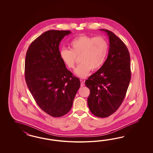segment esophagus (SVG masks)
Segmentation results:
<instances>
[{"mask_svg":"<svg viewBox=\"0 0 153 153\" xmlns=\"http://www.w3.org/2000/svg\"><path fill=\"white\" fill-rule=\"evenodd\" d=\"M80 82H81V86L83 87L85 86V81H83L82 79H80Z\"/></svg>","mask_w":153,"mask_h":153,"instance_id":"obj_1","label":"esophagus"}]
</instances>
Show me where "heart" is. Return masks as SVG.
<instances>
[{
    "mask_svg": "<svg viewBox=\"0 0 153 153\" xmlns=\"http://www.w3.org/2000/svg\"><path fill=\"white\" fill-rule=\"evenodd\" d=\"M71 50L62 49L59 51L60 59L68 68H74L76 58L81 63L74 70L79 77L88 76L91 70H99L106 59L109 45L102 37H91L81 35L74 39L70 42Z\"/></svg>",
    "mask_w": 153,
    "mask_h": 153,
    "instance_id": "heart-1",
    "label": "heart"
}]
</instances>
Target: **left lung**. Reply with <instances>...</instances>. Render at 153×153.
Masks as SVG:
<instances>
[{
  "label": "left lung",
  "instance_id": "obj_1",
  "mask_svg": "<svg viewBox=\"0 0 153 153\" xmlns=\"http://www.w3.org/2000/svg\"><path fill=\"white\" fill-rule=\"evenodd\" d=\"M107 33L109 49L107 59L102 67L86 80L90 90L88 98L90 111L95 116H111L123 101L131 79L130 56L124 42L111 31Z\"/></svg>",
  "mask_w": 153,
  "mask_h": 153
}]
</instances>
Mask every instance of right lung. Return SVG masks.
<instances>
[{
	"label": "right lung",
	"mask_w": 153,
	"mask_h": 153,
	"mask_svg": "<svg viewBox=\"0 0 153 153\" xmlns=\"http://www.w3.org/2000/svg\"><path fill=\"white\" fill-rule=\"evenodd\" d=\"M70 31L49 30L28 47L25 58V79L37 105L53 117L70 111L80 81L60 59L59 46Z\"/></svg>",
	"instance_id": "add662e5"
}]
</instances>
